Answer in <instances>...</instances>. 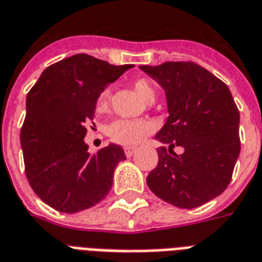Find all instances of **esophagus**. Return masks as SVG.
I'll use <instances>...</instances> for the list:
<instances>
[{
	"instance_id": "obj_1",
	"label": "esophagus",
	"mask_w": 262,
	"mask_h": 262,
	"mask_svg": "<svg viewBox=\"0 0 262 262\" xmlns=\"http://www.w3.org/2000/svg\"><path fill=\"white\" fill-rule=\"evenodd\" d=\"M135 152H136L135 147H125V155H126L127 158H130Z\"/></svg>"
}]
</instances>
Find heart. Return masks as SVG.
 Returning a JSON list of instances; mask_svg holds the SVG:
<instances>
[{
	"mask_svg": "<svg viewBox=\"0 0 262 262\" xmlns=\"http://www.w3.org/2000/svg\"><path fill=\"white\" fill-rule=\"evenodd\" d=\"M135 89L140 95V97L144 99L145 101L155 100L157 91L148 79H145V78L137 79L135 82ZM108 96V89H105L100 93L99 99H97V108H104ZM152 132L154 123L145 121V119H117V121L110 123L108 126V136L111 137V140L118 144L127 145V147L137 145Z\"/></svg>",
	"mask_w": 262,
	"mask_h": 262,
	"instance_id": "heart-1",
	"label": "heart"
}]
</instances>
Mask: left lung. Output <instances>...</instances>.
<instances>
[{"label": "left lung", "instance_id": "left-lung-1", "mask_svg": "<svg viewBox=\"0 0 262 262\" xmlns=\"http://www.w3.org/2000/svg\"><path fill=\"white\" fill-rule=\"evenodd\" d=\"M166 92L169 117L155 139L157 167L147 185L173 206L192 209L223 193L241 152L239 110L228 86L192 61L140 66ZM174 146L185 149L176 154Z\"/></svg>", "mask_w": 262, "mask_h": 262}]
</instances>
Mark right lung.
Masks as SVG:
<instances>
[{"instance_id": "right-lung-1", "label": "right lung", "mask_w": 262, "mask_h": 262, "mask_svg": "<svg viewBox=\"0 0 262 262\" xmlns=\"http://www.w3.org/2000/svg\"><path fill=\"white\" fill-rule=\"evenodd\" d=\"M132 67L78 53L43 70L30 89L20 130L26 176L34 192L55 210L89 209L113 187L114 170L126 159L125 152L117 144L89 152L85 123L93 119L100 93Z\"/></svg>"}]
</instances>
